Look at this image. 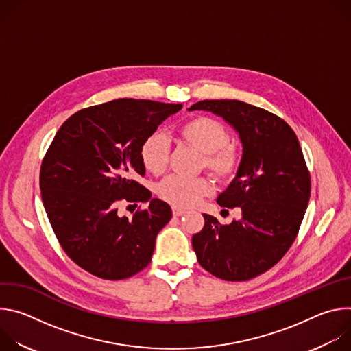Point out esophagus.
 Segmentation results:
<instances>
[{"label":"esophagus","instance_id":"obj_1","mask_svg":"<svg viewBox=\"0 0 351 351\" xmlns=\"http://www.w3.org/2000/svg\"><path fill=\"white\" fill-rule=\"evenodd\" d=\"M184 213H186V210H183V208H178V207H173V208H172L173 217H180V215H183Z\"/></svg>","mask_w":351,"mask_h":351}]
</instances>
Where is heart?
Here are the masks:
<instances>
[{
    "instance_id": "b5f03b06",
    "label": "heart",
    "mask_w": 351,
    "mask_h": 351,
    "mask_svg": "<svg viewBox=\"0 0 351 351\" xmlns=\"http://www.w3.org/2000/svg\"><path fill=\"white\" fill-rule=\"evenodd\" d=\"M179 138L202 152L199 167L210 171L221 180L232 179L241 162L240 152L229 143V130L218 119L198 115L183 122L178 129ZM140 161L144 169L153 175L165 171L169 160V143L165 134H149L140 145ZM213 191L211 182L204 178L167 176L157 189L161 199L173 207H193Z\"/></svg>"
}]
</instances>
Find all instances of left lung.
<instances>
[{
    "label": "left lung",
    "instance_id": "left-lung-1",
    "mask_svg": "<svg viewBox=\"0 0 351 351\" xmlns=\"http://www.w3.org/2000/svg\"><path fill=\"white\" fill-rule=\"evenodd\" d=\"M189 110L222 117L243 143L237 175L217 199L239 207L241 219L221 225L203 214L204 228L191 239L197 261L223 280L253 279L282 260L303 222L311 178L302 147L282 118L237 99H204Z\"/></svg>",
    "mask_w": 351,
    "mask_h": 351
}]
</instances>
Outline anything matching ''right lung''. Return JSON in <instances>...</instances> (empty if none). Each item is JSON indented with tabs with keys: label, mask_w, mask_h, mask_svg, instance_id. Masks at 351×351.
Segmentation results:
<instances>
[{
	"label": "right lung",
	"mask_w": 351,
	"mask_h": 351,
	"mask_svg": "<svg viewBox=\"0 0 351 351\" xmlns=\"http://www.w3.org/2000/svg\"><path fill=\"white\" fill-rule=\"evenodd\" d=\"M182 104L119 98L69 117L49 144L40 168L41 199L66 256L88 274L121 280L152 261L156 237L171 207L140 184V145ZM132 218L121 202H145Z\"/></svg>",
	"instance_id": "1"
}]
</instances>
